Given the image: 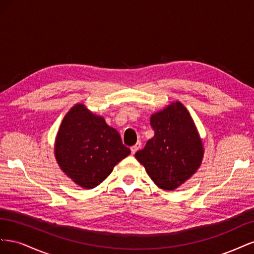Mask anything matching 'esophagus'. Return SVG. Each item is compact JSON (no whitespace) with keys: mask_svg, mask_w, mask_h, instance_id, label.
<instances>
[{"mask_svg":"<svg viewBox=\"0 0 254 254\" xmlns=\"http://www.w3.org/2000/svg\"><path fill=\"white\" fill-rule=\"evenodd\" d=\"M141 146H142L141 142H137L135 145L132 146V147H131V153H132V155H134V153L141 148Z\"/></svg>","mask_w":254,"mask_h":254,"instance_id":"obj_1","label":"esophagus"}]
</instances>
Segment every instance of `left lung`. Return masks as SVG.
Listing matches in <instances>:
<instances>
[{"instance_id":"obj_1","label":"left lung","mask_w":254,"mask_h":254,"mask_svg":"<svg viewBox=\"0 0 254 254\" xmlns=\"http://www.w3.org/2000/svg\"><path fill=\"white\" fill-rule=\"evenodd\" d=\"M150 125L155 135L135 152V158L160 189L173 190L200 166L202 141L190 112L180 102L153 113Z\"/></svg>"}]
</instances>
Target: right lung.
Segmentation results:
<instances>
[{"instance_id":"obj_1","label":"right lung","mask_w":254,"mask_h":254,"mask_svg":"<svg viewBox=\"0 0 254 254\" xmlns=\"http://www.w3.org/2000/svg\"><path fill=\"white\" fill-rule=\"evenodd\" d=\"M129 153L117 130L83 104L72 107L61 122L55 158L63 172L83 189L97 187Z\"/></svg>"}]
</instances>
